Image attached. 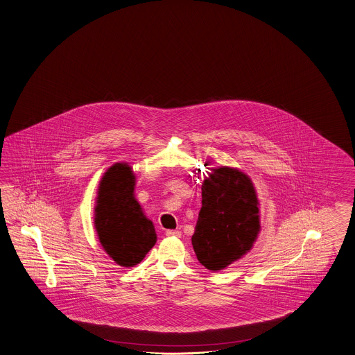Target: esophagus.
<instances>
[{
    "mask_svg": "<svg viewBox=\"0 0 355 355\" xmlns=\"http://www.w3.org/2000/svg\"><path fill=\"white\" fill-rule=\"evenodd\" d=\"M166 236H169V237H181V231H175V230H168L166 232H165Z\"/></svg>",
    "mask_w": 355,
    "mask_h": 355,
    "instance_id": "34e87169",
    "label": "esophagus"
}]
</instances>
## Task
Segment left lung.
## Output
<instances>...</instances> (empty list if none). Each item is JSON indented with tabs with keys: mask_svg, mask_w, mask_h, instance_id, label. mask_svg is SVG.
<instances>
[{
	"mask_svg": "<svg viewBox=\"0 0 355 355\" xmlns=\"http://www.w3.org/2000/svg\"><path fill=\"white\" fill-rule=\"evenodd\" d=\"M202 207L192 236L200 263L220 270L252 248L259 234V208L250 178L239 169L222 166L202 182Z\"/></svg>",
	"mask_w": 355,
	"mask_h": 355,
	"instance_id": "8db88e82",
	"label": "left lung"
}]
</instances>
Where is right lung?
<instances>
[{
	"label": "right lung",
	"mask_w": 355,
	"mask_h": 355,
	"mask_svg": "<svg viewBox=\"0 0 355 355\" xmlns=\"http://www.w3.org/2000/svg\"><path fill=\"white\" fill-rule=\"evenodd\" d=\"M135 174L130 165L107 169L97 192L95 227L109 257L121 267H133L155 245V228L133 196Z\"/></svg>",
	"instance_id": "right-lung-1"
}]
</instances>
